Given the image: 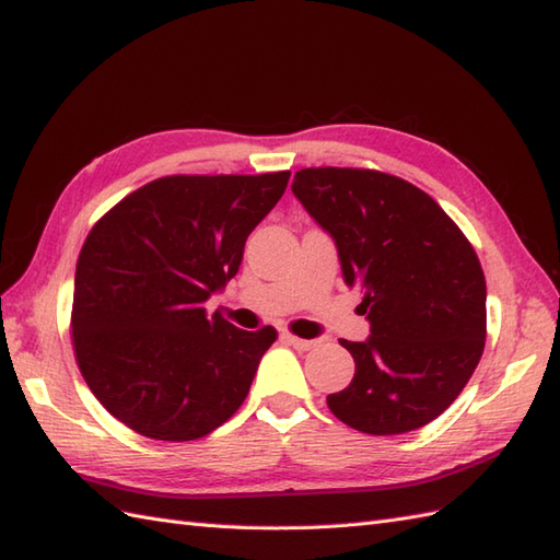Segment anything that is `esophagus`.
<instances>
[{
	"label": "esophagus",
	"instance_id": "1",
	"mask_svg": "<svg viewBox=\"0 0 560 560\" xmlns=\"http://www.w3.org/2000/svg\"><path fill=\"white\" fill-rule=\"evenodd\" d=\"M282 339H284V342H288V345H292L294 349H302V351H308V349L316 347V342H311V339H302V337L290 335V332H284Z\"/></svg>",
	"mask_w": 560,
	"mask_h": 560
}]
</instances>
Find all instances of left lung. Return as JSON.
<instances>
[{
	"label": "left lung",
	"instance_id": "left-lung-1",
	"mask_svg": "<svg viewBox=\"0 0 560 560\" xmlns=\"http://www.w3.org/2000/svg\"><path fill=\"white\" fill-rule=\"evenodd\" d=\"M292 189L332 235L345 282L363 294L365 342L327 406L365 434L411 432L468 385L487 337V284L472 244L420 187L371 168H302Z\"/></svg>",
	"mask_w": 560,
	"mask_h": 560
}]
</instances>
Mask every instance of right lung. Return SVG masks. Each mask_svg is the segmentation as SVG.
<instances>
[{
    "mask_svg": "<svg viewBox=\"0 0 560 560\" xmlns=\"http://www.w3.org/2000/svg\"><path fill=\"white\" fill-rule=\"evenodd\" d=\"M290 171L166 175L108 209L80 249L71 339L108 413L161 442H192L247 399L276 327L240 330L207 299L235 278L244 242Z\"/></svg>",
    "mask_w": 560,
    "mask_h": 560,
    "instance_id": "1",
    "label": "right lung"
}]
</instances>
